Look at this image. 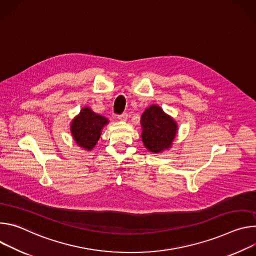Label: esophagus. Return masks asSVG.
I'll return each instance as SVG.
<instances>
[{"mask_svg": "<svg viewBox=\"0 0 256 256\" xmlns=\"http://www.w3.org/2000/svg\"><path fill=\"white\" fill-rule=\"evenodd\" d=\"M118 119L120 120V121H127V119H128V114L127 112H123V114H121V115H119L118 116Z\"/></svg>", "mask_w": 256, "mask_h": 256, "instance_id": "obj_1", "label": "esophagus"}]
</instances>
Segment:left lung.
Segmentation results:
<instances>
[{"instance_id": "obj_1", "label": "left lung", "mask_w": 256, "mask_h": 256, "mask_svg": "<svg viewBox=\"0 0 256 256\" xmlns=\"http://www.w3.org/2000/svg\"><path fill=\"white\" fill-rule=\"evenodd\" d=\"M141 139L146 150L160 154L172 148L178 124L158 104L150 106L141 115Z\"/></svg>"}]
</instances>
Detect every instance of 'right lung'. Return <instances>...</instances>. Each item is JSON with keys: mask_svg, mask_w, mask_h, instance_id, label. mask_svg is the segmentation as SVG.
Wrapping results in <instances>:
<instances>
[{"mask_svg": "<svg viewBox=\"0 0 256 256\" xmlns=\"http://www.w3.org/2000/svg\"><path fill=\"white\" fill-rule=\"evenodd\" d=\"M108 124V118L84 106L70 123V132L75 144L84 150H92L98 144L102 130Z\"/></svg>", "mask_w": 256, "mask_h": 256, "instance_id": "1", "label": "right lung"}]
</instances>
